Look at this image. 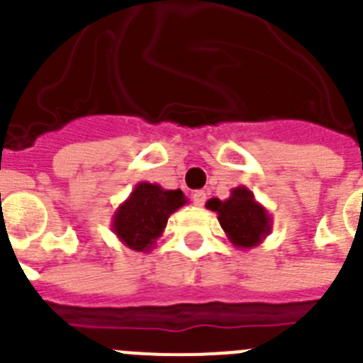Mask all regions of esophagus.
Returning <instances> with one entry per match:
<instances>
[{
  "label": "esophagus",
  "mask_w": 363,
  "mask_h": 363,
  "mask_svg": "<svg viewBox=\"0 0 363 363\" xmlns=\"http://www.w3.org/2000/svg\"><path fill=\"white\" fill-rule=\"evenodd\" d=\"M193 204L195 206H199V208H201V206H204L206 204V199H208V195H206V191H202V189H199V191H195L193 193Z\"/></svg>",
  "instance_id": "esophagus-1"
}]
</instances>
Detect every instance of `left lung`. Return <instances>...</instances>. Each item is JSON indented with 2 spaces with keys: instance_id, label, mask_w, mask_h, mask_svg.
Instances as JSON below:
<instances>
[{
  "instance_id": "8db88e82",
  "label": "left lung",
  "mask_w": 363,
  "mask_h": 363,
  "mask_svg": "<svg viewBox=\"0 0 363 363\" xmlns=\"http://www.w3.org/2000/svg\"><path fill=\"white\" fill-rule=\"evenodd\" d=\"M206 208L218 215L223 233L238 249H252L259 245L272 231L270 213L254 199V193L247 186L233 188L225 201L209 199Z\"/></svg>"
}]
</instances>
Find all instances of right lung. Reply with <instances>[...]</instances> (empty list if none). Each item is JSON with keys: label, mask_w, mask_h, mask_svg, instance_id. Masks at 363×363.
Instances as JSON below:
<instances>
[{"label": "right lung", "mask_w": 363, "mask_h": 363, "mask_svg": "<svg viewBox=\"0 0 363 363\" xmlns=\"http://www.w3.org/2000/svg\"><path fill=\"white\" fill-rule=\"evenodd\" d=\"M188 204L181 189H164L152 182H138L128 199L113 215V233L123 245L148 252L164 233L172 213Z\"/></svg>", "instance_id": "right-lung-1"}]
</instances>
